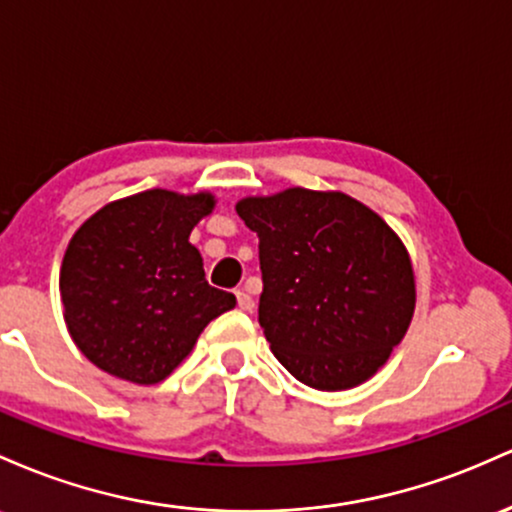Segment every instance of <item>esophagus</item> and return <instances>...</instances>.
Here are the masks:
<instances>
[{
	"mask_svg": "<svg viewBox=\"0 0 512 512\" xmlns=\"http://www.w3.org/2000/svg\"><path fill=\"white\" fill-rule=\"evenodd\" d=\"M237 302H239V309H244V312H251V309H254V297H251L249 292L237 290Z\"/></svg>",
	"mask_w": 512,
	"mask_h": 512,
	"instance_id": "34e87169",
	"label": "esophagus"
}]
</instances>
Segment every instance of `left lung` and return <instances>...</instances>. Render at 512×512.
<instances>
[{
    "label": "left lung",
    "instance_id": "obj_1",
    "mask_svg": "<svg viewBox=\"0 0 512 512\" xmlns=\"http://www.w3.org/2000/svg\"><path fill=\"white\" fill-rule=\"evenodd\" d=\"M237 215L258 234V324L280 365L319 392L370 380L416 309L399 234L346 193L300 186L246 195Z\"/></svg>",
    "mask_w": 512,
    "mask_h": 512
}]
</instances>
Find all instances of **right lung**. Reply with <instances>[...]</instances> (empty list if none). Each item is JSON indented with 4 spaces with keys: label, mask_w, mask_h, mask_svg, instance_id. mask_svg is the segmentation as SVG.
<instances>
[{
    "label": "right lung",
    "mask_w": 512,
    "mask_h": 512,
    "mask_svg": "<svg viewBox=\"0 0 512 512\" xmlns=\"http://www.w3.org/2000/svg\"><path fill=\"white\" fill-rule=\"evenodd\" d=\"M208 191L152 188L96 210L67 244L60 297L74 346L99 370L132 384L166 380L205 326L237 304L210 287L188 241L215 210Z\"/></svg>",
    "instance_id": "1"
}]
</instances>
